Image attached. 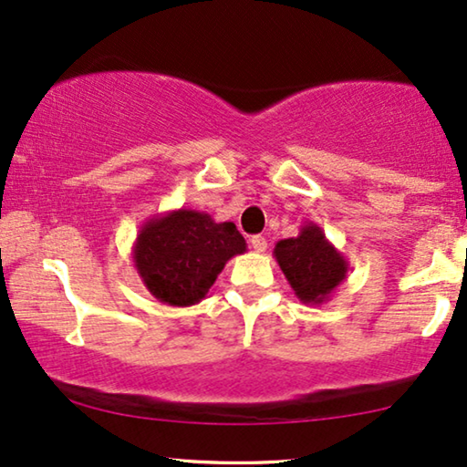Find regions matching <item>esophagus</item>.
Listing matches in <instances>:
<instances>
[{
	"label": "esophagus",
	"instance_id": "esophagus-1",
	"mask_svg": "<svg viewBox=\"0 0 467 467\" xmlns=\"http://www.w3.org/2000/svg\"><path fill=\"white\" fill-rule=\"evenodd\" d=\"M251 246H253L254 253H265L267 240L264 238V235H253V238H251Z\"/></svg>",
	"mask_w": 467,
	"mask_h": 467
}]
</instances>
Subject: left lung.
Returning a JSON list of instances; mask_svg holds the SVG:
<instances>
[{"label":"left lung","mask_w":467,"mask_h":467,"mask_svg":"<svg viewBox=\"0 0 467 467\" xmlns=\"http://www.w3.org/2000/svg\"><path fill=\"white\" fill-rule=\"evenodd\" d=\"M274 257L299 302L310 306L329 302L348 274L347 257L317 223H304L296 238L276 242Z\"/></svg>","instance_id":"1"}]
</instances>
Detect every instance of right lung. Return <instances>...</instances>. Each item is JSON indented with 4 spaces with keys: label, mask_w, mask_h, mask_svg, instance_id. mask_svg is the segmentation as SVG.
Returning <instances> with one entry per match:
<instances>
[{
    "label": "right lung",
    "mask_w": 467,
    "mask_h": 467,
    "mask_svg": "<svg viewBox=\"0 0 467 467\" xmlns=\"http://www.w3.org/2000/svg\"><path fill=\"white\" fill-rule=\"evenodd\" d=\"M246 240L234 223H216L200 210L178 208L150 216L140 227L131 259L150 296L168 306L202 302Z\"/></svg>",
    "instance_id": "1"
}]
</instances>
